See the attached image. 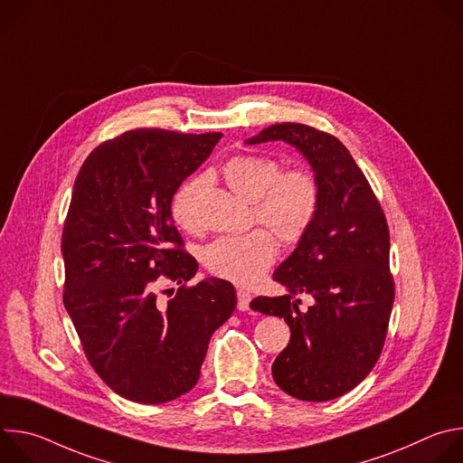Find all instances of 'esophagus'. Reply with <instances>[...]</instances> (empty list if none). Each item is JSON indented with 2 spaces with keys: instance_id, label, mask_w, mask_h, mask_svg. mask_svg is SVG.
<instances>
[{
  "instance_id": "esophagus-1",
  "label": "esophagus",
  "mask_w": 463,
  "mask_h": 463,
  "mask_svg": "<svg viewBox=\"0 0 463 463\" xmlns=\"http://www.w3.org/2000/svg\"><path fill=\"white\" fill-rule=\"evenodd\" d=\"M238 309L240 311H247L249 309V304H250V293L245 291V289H238Z\"/></svg>"
}]
</instances>
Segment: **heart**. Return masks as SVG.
I'll return each mask as SVG.
<instances>
[{"mask_svg": "<svg viewBox=\"0 0 463 463\" xmlns=\"http://www.w3.org/2000/svg\"><path fill=\"white\" fill-rule=\"evenodd\" d=\"M223 177L240 197L254 203L256 222L284 243L298 241L315 218L318 190L306 170L282 172L273 157L236 156L225 163ZM207 184V175H195L175 192L172 216L179 227H200V200ZM275 254L273 238L266 231H252L214 240L205 247L203 261L214 275L250 286L268 271Z\"/></svg>", "mask_w": 463, "mask_h": 463, "instance_id": "obj_1", "label": "heart"}]
</instances>
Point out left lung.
<instances>
[{"label":"left lung","instance_id":"obj_1","mask_svg":"<svg viewBox=\"0 0 463 463\" xmlns=\"http://www.w3.org/2000/svg\"><path fill=\"white\" fill-rule=\"evenodd\" d=\"M284 141L315 175L318 203L295 250L273 273L288 289L256 297L250 309L277 315L291 329L273 363L275 383L302 402H329L355 388L375 366L393 304L390 236L383 209L348 148L306 124L261 129L247 145ZM298 292L314 304L298 309Z\"/></svg>","mask_w":463,"mask_h":463}]
</instances>
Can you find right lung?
Masks as SVG:
<instances>
[{
  "instance_id": "1",
  "label": "right lung",
  "mask_w": 463,
  "mask_h": 463,
  "mask_svg": "<svg viewBox=\"0 0 463 463\" xmlns=\"http://www.w3.org/2000/svg\"><path fill=\"white\" fill-rule=\"evenodd\" d=\"M222 137L131 129L95 148L77 175L61 232L63 306L95 372L129 402L190 392L236 307L227 280L184 286L197 261L172 218L174 194ZM157 279L182 286L166 305L156 302Z\"/></svg>"
}]
</instances>
